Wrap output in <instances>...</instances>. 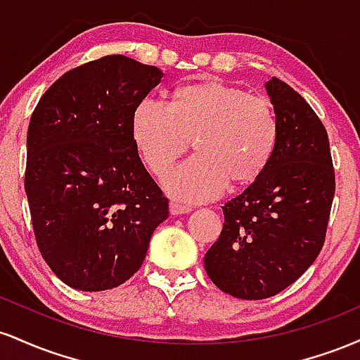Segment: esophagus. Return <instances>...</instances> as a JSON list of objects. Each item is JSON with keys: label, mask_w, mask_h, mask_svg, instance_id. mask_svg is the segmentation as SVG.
<instances>
[{"label": "esophagus", "mask_w": 360, "mask_h": 360, "mask_svg": "<svg viewBox=\"0 0 360 360\" xmlns=\"http://www.w3.org/2000/svg\"><path fill=\"white\" fill-rule=\"evenodd\" d=\"M169 210H171V214H184V213L191 212V206L177 203V201H171V205H169Z\"/></svg>", "instance_id": "34e87169"}]
</instances>
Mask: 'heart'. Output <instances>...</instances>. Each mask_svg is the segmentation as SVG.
<instances>
[{
  "mask_svg": "<svg viewBox=\"0 0 360 360\" xmlns=\"http://www.w3.org/2000/svg\"><path fill=\"white\" fill-rule=\"evenodd\" d=\"M131 135L155 176L166 174L193 140L198 155L166 176L164 186L181 200L205 201L229 181L242 186L262 174L274 152L278 122L267 98L208 81L177 89L171 106L143 100L134 113Z\"/></svg>",
  "mask_w": 360,
  "mask_h": 360,
  "instance_id": "b5f03b06",
  "label": "heart"
}]
</instances>
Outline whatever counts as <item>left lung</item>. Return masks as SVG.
Returning a JSON list of instances; mask_svg holds the SVG:
<instances>
[{
	"label": "left lung",
	"instance_id": "left-lung-1",
	"mask_svg": "<svg viewBox=\"0 0 360 360\" xmlns=\"http://www.w3.org/2000/svg\"><path fill=\"white\" fill-rule=\"evenodd\" d=\"M278 137L269 164L221 206L223 229L205 255L217 288L240 300L278 295L315 262L335 194L328 135L311 106L284 81L266 82Z\"/></svg>",
	"mask_w": 360,
	"mask_h": 360
}]
</instances>
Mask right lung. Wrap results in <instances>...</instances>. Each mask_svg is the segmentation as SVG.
<instances>
[{
	"label": "right lung",
	"instance_id": "1",
	"mask_svg": "<svg viewBox=\"0 0 360 360\" xmlns=\"http://www.w3.org/2000/svg\"><path fill=\"white\" fill-rule=\"evenodd\" d=\"M160 77L155 65L105 56L60 76L32 113L25 191L35 240L74 289L130 279L169 217L131 135L135 110Z\"/></svg>",
	"mask_w": 360,
	"mask_h": 360
}]
</instances>
